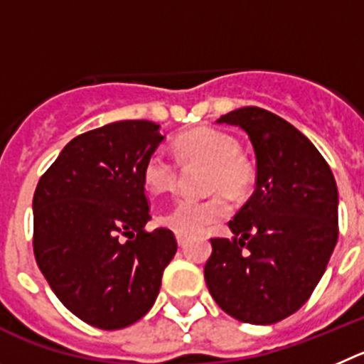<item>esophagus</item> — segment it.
I'll list each match as a JSON object with an SVG mask.
<instances>
[{"mask_svg": "<svg viewBox=\"0 0 364 364\" xmlns=\"http://www.w3.org/2000/svg\"><path fill=\"white\" fill-rule=\"evenodd\" d=\"M176 239H178L179 247H183V245L186 243V235H183V234H176Z\"/></svg>", "mask_w": 364, "mask_h": 364, "instance_id": "34e87169", "label": "esophagus"}]
</instances>
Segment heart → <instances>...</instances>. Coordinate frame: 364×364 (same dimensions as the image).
<instances>
[{"mask_svg": "<svg viewBox=\"0 0 364 364\" xmlns=\"http://www.w3.org/2000/svg\"><path fill=\"white\" fill-rule=\"evenodd\" d=\"M176 158L154 152L143 165V183L146 190L174 192L181 186L183 171L192 172L206 166L205 188L214 196L201 199H181L166 212L161 223L176 234L198 235L232 212L230 198H245L255 181L254 165L239 152L235 137L212 127H201L181 134L176 139Z\"/></svg>", "mask_w": 364, "mask_h": 364, "instance_id": "1", "label": "heart"}]
</instances>
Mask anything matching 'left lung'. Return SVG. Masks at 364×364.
<instances>
[{"mask_svg":"<svg viewBox=\"0 0 364 364\" xmlns=\"http://www.w3.org/2000/svg\"><path fill=\"white\" fill-rule=\"evenodd\" d=\"M255 152V190L234 215L232 235L212 237L205 264L221 310L250 325H274L312 296L337 243V186L328 163L296 127L259 107L232 110Z\"/></svg>","mask_w":364,"mask_h":364,"instance_id":"left-lung-1","label":"left lung"}]
</instances>
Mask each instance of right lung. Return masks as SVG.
<instances>
[{
  "mask_svg": "<svg viewBox=\"0 0 364 364\" xmlns=\"http://www.w3.org/2000/svg\"><path fill=\"white\" fill-rule=\"evenodd\" d=\"M161 141L159 125L146 119L88 130L61 150L36 186V263L58 299L96 328L141 319L178 250L174 232L145 228L143 165Z\"/></svg>",
  "mask_w": 364,
  "mask_h": 364,
  "instance_id": "right-lung-1",
  "label": "right lung"
}]
</instances>
